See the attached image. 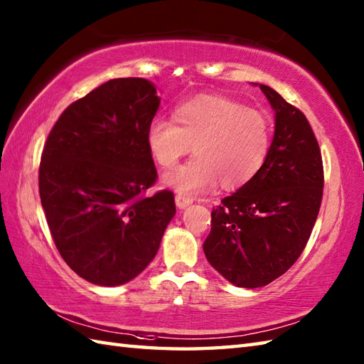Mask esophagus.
<instances>
[{
  "mask_svg": "<svg viewBox=\"0 0 364 364\" xmlns=\"http://www.w3.org/2000/svg\"><path fill=\"white\" fill-rule=\"evenodd\" d=\"M175 203H176V206H178V208H180V210H184V208L189 206V205L192 203V198H189V197H184V196H181V194H176V197H175Z\"/></svg>",
  "mask_w": 364,
  "mask_h": 364,
  "instance_id": "esophagus-1",
  "label": "esophagus"
}]
</instances>
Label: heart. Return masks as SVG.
Instances as JSON below:
<instances>
[{
	"mask_svg": "<svg viewBox=\"0 0 364 364\" xmlns=\"http://www.w3.org/2000/svg\"><path fill=\"white\" fill-rule=\"evenodd\" d=\"M153 161L172 168L191 151L196 158L164 176L181 196L237 189L264 167L272 145V123L264 112L220 95H202L178 105L173 120L156 117L145 133Z\"/></svg>",
	"mask_w": 364,
	"mask_h": 364,
	"instance_id": "1",
	"label": "heart"
}]
</instances>
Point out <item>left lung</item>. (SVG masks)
<instances>
[{"mask_svg":"<svg viewBox=\"0 0 364 364\" xmlns=\"http://www.w3.org/2000/svg\"><path fill=\"white\" fill-rule=\"evenodd\" d=\"M275 111L264 167L211 213L203 244L210 264L230 283L259 288L283 275L304 252L323 194L319 144L305 114L259 84Z\"/></svg>","mask_w":364,"mask_h":364,"instance_id":"1","label":"left lung"}]
</instances>
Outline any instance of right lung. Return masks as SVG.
I'll use <instances>...</instances> for the list:
<instances>
[{"label": "right lung", "instance_id": "obj_1", "mask_svg": "<svg viewBox=\"0 0 364 364\" xmlns=\"http://www.w3.org/2000/svg\"><path fill=\"white\" fill-rule=\"evenodd\" d=\"M158 107L150 81L115 78L68 106L43 145L38 194L51 237L94 284L141 274L175 215L172 191L145 196L158 178L145 144Z\"/></svg>", "mask_w": 364, "mask_h": 364}]
</instances>
